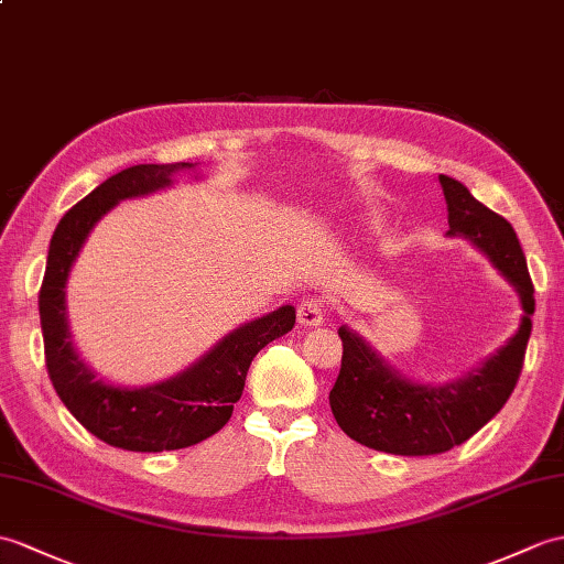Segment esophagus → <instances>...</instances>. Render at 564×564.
Segmentation results:
<instances>
[{
    "mask_svg": "<svg viewBox=\"0 0 564 564\" xmlns=\"http://www.w3.org/2000/svg\"><path fill=\"white\" fill-rule=\"evenodd\" d=\"M324 314H326V307H324V300L319 297H307L297 305V322L303 326H319L324 322Z\"/></svg>",
    "mask_w": 564,
    "mask_h": 564,
    "instance_id": "1",
    "label": "esophagus"
}]
</instances>
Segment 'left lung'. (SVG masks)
Wrapping results in <instances>:
<instances>
[{
    "label": "left lung",
    "mask_w": 564,
    "mask_h": 564,
    "mask_svg": "<svg viewBox=\"0 0 564 564\" xmlns=\"http://www.w3.org/2000/svg\"><path fill=\"white\" fill-rule=\"evenodd\" d=\"M440 185L449 212L447 235L468 240L492 261L519 293L523 314L519 332L500 350L447 384L411 382L362 336L348 326L338 329L344 341L341 372L329 391L336 423L365 447L399 456L449 452L500 413L521 375L535 310L527 257L514 228L482 206L459 180L440 175Z\"/></svg>",
    "instance_id": "8db88e82"
}]
</instances>
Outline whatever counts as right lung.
Returning a JSON list of instances; mask_svg holds the SVG:
<instances>
[{
	"label": "right lung",
	"mask_w": 564,
	"mask_h": 564,
	"mask_svg": "<svg viewBox=\"0 0 564 564\" xmlns=\"http://www.w3.org/2000/svg\"><path fill=\"white\" fill-rule=\"evenodd\" d=\"M192 163L132 165L108 177L57 223L50 240L45 279L37 295L50 382L90 435L127 452H170L216 435L230 421L232 403L257 352L293 329L295 307L283 305L247 322L218 341L192 368L159 384L117 387L102 382L74 350L67 322V279L96 223L115 204L173 185Z\"/></svg>",
	"instance_id": "add662e5"
}]
</instances>
